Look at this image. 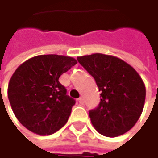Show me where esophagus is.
<instances>
[{
    "label": "esophagus",
    "instance_id": "1",
    "mask_svg": "<svg viewBox=\"0 0 158 158\" xmlns=\"http://www.w3.org/2000/svg\"><path fill=\"white\" fill-rule=\"evenodd\" d=\"M78 102H79L80 104H84V103H85V100H84L83 97H80V98L78 99Z\"/></svg>",
    "mask_w": 158,
    "mask_h": 158
}]
</instances>
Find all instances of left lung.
<instances>
[{
    "label": "left lung",
    "instance_id": "obj_1",
    "mask_svg": "<svg viewBox=\"0 0 158 158\" xmlns=\"http://www.w3.org/2000/svg\"><path fill=\"white\" fill-rule=\"evenodd\" d=\"M77 61L95 80L101 92L98 107L89 111L93 126L103 136L126 133L140 117L146 87L137 71L113 56L100 53L78 56Z\"/></svg>",
    "mask_w": 158,
    "mask_h": 158
}]
</instances>
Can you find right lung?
<instances>
[{"label":"right lung","mask_w":158,"mask_h":158,"mask_svg":"<svg viewBox=\"0 0 158 158\" xmlns=\"http://www.w3.org/2000/svg\"><path fill=\"white\" fill-rule=\"evenodd\" d=\"M77 61L70 56L41 55L21 64L12 74L8 98L18 120L38 135H51L67 122L75 101L58 79Z\"/></svg>","instance_id":"obj_1"}]
</instances>
